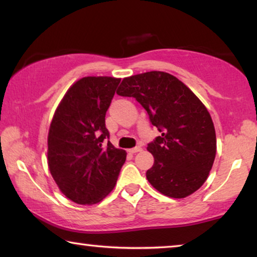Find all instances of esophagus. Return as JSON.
<instances>
[{
	"label": "esophagus",
	"instance_id": "1",
	"mask_svg": "<svg viewBox=\"0 0 257 257\" xmlns=\"http://www.w3.org/2000/svg\"><path fill=\"white\" fill-rule=\"evenodd\" d=\"M142 151V147L141 146H136V147H134V149H130V150H128V152L130 154H135V153H137V152H141Z\"/></svg>",
	"mask_w": 257,
	"mask_h": 257
}]
</instances>
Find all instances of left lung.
Instances as JSON below:
<instances>
[{"instance_id": "8db88e82", "label": "left lung", "mask_w": 257, "mask_h": 257, "mask_svg": "<svg viewBox=\"0 0 257 257\" xmlns=\"http://www.w3.org/2000/svg\"><path fill=\"white\" fill-rule=\"evenodd\" d=\"M116 94L136 98L161 133L147 145L154 156L146 172L150 184L172 198L201 188L214 162L216 137L210 113L196 95L163 71L124 78Z\"/></svg>"}]
</instances>
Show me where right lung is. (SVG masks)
<instances>
[{"label":"right lung","mask_w":257,"mask_h":257,"mask_svg":"<svg viewBox=\"0 0 257 257\" xmlns=\"http://www.w3.org/2000/svg\"><path fill=\"white\" fill-rule=\"evenodd\" d=\"M119 78L84 77L64 95L47 137L49 169L60 190L77 204H95L114 188L127 153L111 144L105 127Z\"/></svg>","instance_id":"1"}]
</instances>
